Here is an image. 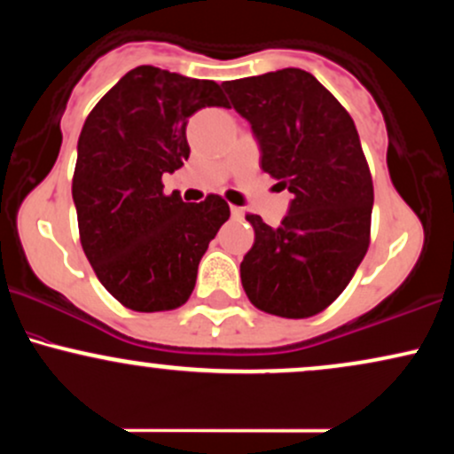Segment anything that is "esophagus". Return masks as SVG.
<instances>
[{
    "mask_svg": "<svg viewBox=\"0 0 454 454\" xmlns=\"http://www.w3.org/2000/svg\"><path fill=\"white\" fill-rule=\"evenodd\" d=\"M231 215H232V220H237V222H243L245 213H243L241 207H231Z\"/></svg>",
    "mask_w": 454,
    "mask_h": 454,
    "instance_id": "34e87169",
    "label": "esophagus"
}]
</instances>
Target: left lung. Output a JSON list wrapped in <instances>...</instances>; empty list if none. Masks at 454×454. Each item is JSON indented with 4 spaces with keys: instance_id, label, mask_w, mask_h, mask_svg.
Instances as JSON below:
<instances>
[{
    "instance_id": "8db88e82",
    "label": "left lung",
    "mask_w": 454,
    "mask_h": 454,
    "mask_svg": "<svg viewBox=\"0 0 454 454\" xmlns=\"http://www.w3.org/2000/svg\"><path fill=\"white\" fill-rule=\"evenodd\" d=\"M222 87L252 126L262 170L293 194L278 228L247 215L256 239L241 262L245 294L273 316L320 314L350 284L369 247L373 184L356 126L299 67Z\"/></svg>"
}]
</instances>
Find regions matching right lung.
Masks as SVG:
<instances>
[{
    "mask_svg": "<svg viewBox=\"0 0 454 454\" xmlns=\"http://www.w3.org/2000/svg\"><path fill=\"white\" fill-rule=\"evenodd\" d=\"M226 106L215 81L153 66L129 70L93 106L78 137L72 179L78 232L98 279L134 311L176 309L231 207L222 196L184 202L161 175L190 158L187 119Z\"/></svg>",
    "mask_w": 454,
    "mask_h": 454,
    "instance_id": "obj_1",
    "label": "right lung"
}]
</instances>
